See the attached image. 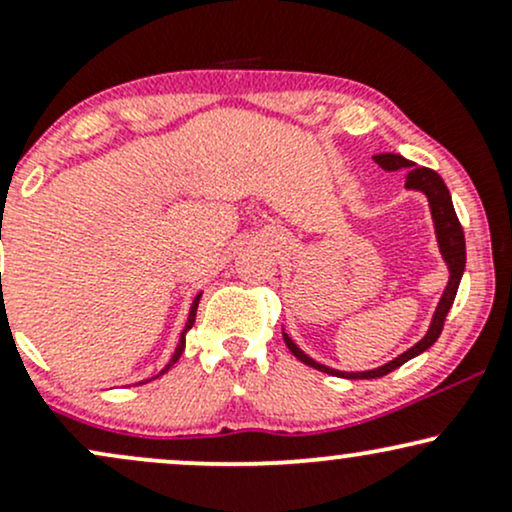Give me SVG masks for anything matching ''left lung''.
<instances>
[{
	"label": "left lung",
	"mask_w": 512,
	"mask_h": 512,
	"mask_svg": "<svg viewBox=\"0 0 512 512\" xmlns=\"http://www.w3.org/2000/svg\"><path fill=\"white\" fill-rule=\"evenodd\" d=\"M373 161L378 163V166L383 170L409 168L407 170V182H404V185H407L409 190H421L428 197V204H431V214H433V223H436V236H438L440 252H443V260L450 269V281H448V286H445L443 298H440L436 315H433V322H431V327H428L426 337L421 339V342H416L414 346H411V349L404 351L402 356L392 358L390 363H385V366H380V368L363 370V373H344V370L327 368V366H322V363L313 361L310 356H305L303 351L291 342L289 334H284V342H286V346H289V351L298 358V361H303L305 366L322 370V373L339 375V378H349V380L383 378V375L392 373V370L402 366V363H407L409 358L424 354L428 346H433V342H436V339L440 337V332H443L445 317H448L452 303H455L457 289H460V279H462V272H464V260H467V252H464L462 223H460V219H457L455 207H452L448 187H445L443 178H440L436 170L414 166V163L407 161V158L399 156V154H378V156H373Z\"/></svg>",
	"instance_id": "obj_1"
}]
</instances>
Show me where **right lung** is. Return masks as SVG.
Instances as JSON below:
<instances>
[{"instance_id": "1", "label": "right lung", "mask_w": 512, "mask_h": 512, "mask_svg": "<svg viewBox=\"0 0 512 512\" xmlns=\"http://www.w3.org/2000/svg\"><path fill=\"white\" fill-rule=\"evenodd\" d=\"M199 298H202V293H199V296L195 298V303H192V308H190V317H187V325H185V330H182V334H180V342H178V349H175V354H173V358H170V361H168V366H166V368H163V370H161V373H158V375H163V373H166V370H170V366H173V363H175V361H178V358L182 356V351H185V332H187V330H190V327H192V325H195V315H197V305H199ZM158 375H156V378H158Z\"/></svg>"}]
</instances>
